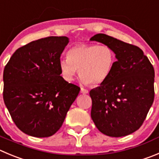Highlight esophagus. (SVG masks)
<instances>
[{
    "label": "esophagus",
    "instance_id": "obj_1",
    "mask_svg": "<svg viewBox=\"0 0 159 159\" xmlns=\"http://www.w3.org/2000/svg\"><path fill=\"white\" fill-rule=\"evenodd\" d=\"M81 93H82V94H87V93H89V91L87 89H85L81 88Z\"/></svg>",
    "mask_w": 159,
    "mask_h": 159
}]
</instances>
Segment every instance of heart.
Returning a JSON list of instances; mask_svg holds the SVG:
<instances>
[{
	"mask_svg": "<svg viewBox=\"0 0 159 159\" xmlns=\"http://www.w3.org/2000/svg\"><path fill=\"white\" fill-rule=\"evenodd\" d=\"M67 56L59 61L60 75L67 82L74 80L79 70L83 84H102L109 78L115 63V52L107 44H75Z\"/></svg>",
	"mask_w": 159,
	"mask_h": 159,
	"instance_id": "obj_1",
	"label": "heart"
}]
</instances>
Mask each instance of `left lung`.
Returning <instances> with one entry per match:
<instances>
[{"instance_id":"8db88e82","label":"left lung","mask_w":159,"mask_h":159,"mask_svg":"<svg viewBox=\"0 0 159 159\" xmlns=\"http://www.w3.org/2000/svg\"><path fill=\"white\" fill-rule=\"evenodd\" d=\"M90 41L109 45L117 59L109 78L90 91L92 119L107 136L131 134L141 126L153 103V66L137 46L104 34H97Z\"/></svg>"}]
</instances>
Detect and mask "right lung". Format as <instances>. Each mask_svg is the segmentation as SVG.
Here are the masks:
<instances>
[{
	"mask_svg": "<svg viewBox=\"0 0 159 159\" xmlns=\"http://www.w3.org/2000/svg\"><path fill=\"white\" fill-rule=\"evenodd\" d=\"M67 37H48L18 48L4 70V104L16 126L48 137L62 126L80 92L60 76L59 61Z\"/></svg>",
	"mask_w": 159,
	"mask_h": 159,
	"instance_id": "right-lung-1",
	"label": "right lung"
}]
</instances>
